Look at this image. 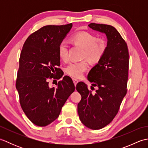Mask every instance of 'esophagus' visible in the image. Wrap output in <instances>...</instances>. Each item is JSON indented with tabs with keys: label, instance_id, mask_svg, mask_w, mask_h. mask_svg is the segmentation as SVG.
<instances>
[{
	"label": "esophagus",
	"instance_id": "1",
	"mask_svg": "<svg viewBox=\"0 0 148 148\" xmlns=\"http://www.w3.org/2000/svg\"><path fill=\"white\" fill-rule=\"evenodd\" d=\"M72 80H73V82H74V83L75 84V86H76V84H77L78 82H79V81H78L77 79H75V78H73V79H72Z\"/></svg>",
	"mask_w": 148,
	"mask_h": 148
}]
</instances>
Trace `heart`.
Instances as JSON below:
<instances>
[{
    "label": "heart",
    "instance_id": "1",
    "mask_svg": "<svg viewBox=\"0 0 148 148\" xmlns=\"http://www.w3.org/2000/svg\"><path fill=\"white\" fill-rule=\"evenodd\" d=\"M73 41L84 49V57L92 62H98L104 55L107 49V42L102 38H97L93 34L81 32L72 37ZM58 55L61 60L66 61L69 58V47L67 41L60 43L58 49ZM88 64L86 60L72 62L65 67L66 73L74 77H79L87 70Z\"/></svg>",
    "mask_w": 148,
    "mask_h": 148
}]
</instances>
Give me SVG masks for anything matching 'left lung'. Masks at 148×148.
<instances>
[{"label":"left lung","mask_w":148,"mask_h":148,"mask_svg":"<svg viewBox=\"0 0 148 148\" xmlns=\"http://www.w3.org/2000/svg\"><path fill=\"white\" fill-rule=\"evenodd\" d=\"M88 27L105 34L108 42L104 55L88 74V79L92 83L91 90L98 87L95 93L84 83L77 84L76 90L81 95L77 112L84 125L99 130L112 121L126 95L129 54L127 43L114 27L94 23Z\"/></svg>","instance_id":"8db88e82"}]
</instances>
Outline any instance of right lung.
<instances>
[{
    "instance_id": "right-lung-1",
    "label": "right lung",
    "mask_w": 148,
    "mask_h": 148,
    "mask_svg": "<svg viewBox=\"0 0 148 148\" xmlns=\"http://www.w3.org/2000/svg\"><path fill=\"white\" fill-rule=\"evenodd\" d=\"M72 27V23L43 27L28 37L22 48L16 88L22 109L37 126L45 127L54 121L75 90L68 76L59 81L56 88L49 87L48 81L64 75L58 68L60 64L58 49Z\"/></svg>"
}]
</instances>
